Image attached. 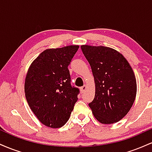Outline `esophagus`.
Listing matches in <instances>:
<instances>
[{
    "mask_svg": "<svg viewBox=\"0 0 152 152\" xmlns=\"http://www.w3.org/2000/svg\"><path fill=\"white\" fill-rule=\"evenodd\" d=\"M86 88H87L86 85H84V86H83L82 87H81V88H80V91H81V93H84V92L86 91Z\"/></svg>",
    "mask_w": 152,
    "mask_h": 152,
    "instance_id": "obj_1",
    "label": "esophagus"
}]
</instances>
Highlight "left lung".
Instances as JSON below:
<instances>
[{
    "label": "left lung",
    "mask_w": 152,
    "mask_h": 152,
    "mask_svg": "<svg viewBox=\"0 0 152 152\" xmlns=\"http://www.w3.org/2000/svg\"><path fill=\"white\" fill-rule=\"evenodd\" d=\"M89 63L95 83V96L88 106L97 121H119L127 114L137 95V80L132 66L121 53L102 46H81Z\"/></svg>",
    "instance_id": "left-lung-1"
}]
</instances>
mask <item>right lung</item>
I'll return each instance as SVG.
<instances>
[{
    "mask_svg": "<svg viewBox=\"0 0 152 152\" xmlns=\"http://www.w3.org/2000/svg\"><path fill=\"white\" fill-rule=\"evenodd\" d=\"M79 46L48 48L31 63L24 91L31 111L45 126L56 129L70 117L79 90L71 85L68 66Z\"/></svg>",
    "mask_w": 152,
    "mask_h": 152,
    "instance_id": "right-lung-1",
    "label": "right lung"
}]
</instances>
